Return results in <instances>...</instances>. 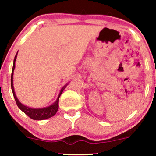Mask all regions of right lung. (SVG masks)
<instances>
[{
  "instance_id": "add662e5",
  "label": "right lung",
  "mask_w": 156,
  "mask_h": 156,
  "mask_svg": "<svg viewBox=\"0 0 156 156\" xmlns=\"http://www.w3.org/2000/svg\"><path fill=\"white\" fill-rule=\"evenodd\" d=\"M17 55H18V52H17V54L16 55V57H15L14 58L13 66H12V74H11V89H12V94H13V97L15 98V100H16V101L17 105H18L19 108H20L21 111H23L25 114L27 115L30 118L33 119V120H44V119H49L50 118V117L55 116L59 108V97H60L61 94L62 93L63 90L65 89L67 84H65V86H64L62 88L59 94L58 98H57L56 101H55V103H53L52 105L48 106V107L41 108H32L23 105V104L20 103V101L18 99V98H17L16 93H15V91H14V87H13V71L15 69V67H16L15 63H16Z\"/></svg>"
}]
</instances>
